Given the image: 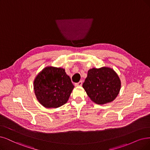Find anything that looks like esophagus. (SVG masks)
<instances>
[{
	"mask_svg": "<svg viewBox=\"0 0 150 150\" xmlns=\"http://www.w3.org/2000/svg\"><path fill=\"white\" fill-rule=\"evenodd\" d=\"M82 81H80L79 83H76L75 84V86H81L82 85Z\"/></svg>",
	"mask_w": 150,
	"mask_h": 150,
	"instance_id": "34e87169",
	"label": "esophagus"
}]
</instances>
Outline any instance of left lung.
Returning a JSON list of instances; mask_svg holds the SVG:
<instances>
[{"label":"left lung","mask_w":150,"mask_h":150,"mask_svg":"<svg viewBox=\"0 0 150 150\" xmlns=\"http://www.w3.org/2000/svg\"><path fill=\"white\" fill-rule=\"evenodd\" d=\"M83 88L93 102L104 104L113 101L117 96L121 88V81L112 68H92L88 71Z\"/></svg>","instance_id":"8db88e82"}]
</instances>
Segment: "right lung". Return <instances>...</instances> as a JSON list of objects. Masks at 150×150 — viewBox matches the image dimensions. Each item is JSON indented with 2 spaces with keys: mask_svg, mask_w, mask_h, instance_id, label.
Returning <instances> with one entry per match:
<instances>
[{
  "mask_svg": "<svg viewBox=\"0 0 150 150\" xmlns=\"http://www.w3.org/2000/svg\"><path fill=\"white\" fill-rule=\"evenodd\" d=\"M36 97L46 108H57L67 103L74 86L65 69L47 66L33 81Z\"/></svg>",
  "mask_w": 150,
  "mask_h": 150,
  "instance_id": "obj_1",
  "label": "right lung"
}]
</instances>
